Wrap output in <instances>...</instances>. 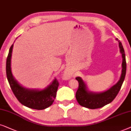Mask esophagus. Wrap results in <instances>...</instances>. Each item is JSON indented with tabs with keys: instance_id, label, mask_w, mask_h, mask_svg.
I'll use <instances>...</instances> for the list:
<instances>
[{
	"instance_id": "34e87169",
	"label": "esophagus",
	"mask_w": 131,
	"mask_h": 131,
	"mask_svg": "<svg viewBox=\"0 0 131 131\" xmlns=\"http://www.w3.org/2000/svg\"><path fill=\"white\" fill-rule=\"evenodd\" d=\"M64 77L65 78H69V74L67 72H65V73H64Z\"/></svg>"
}]
</instances>
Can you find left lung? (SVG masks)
<instances>
[{
	"label": "left lung",
	"instance_id": "left-lung-1",
	"mask_svg": "<svg viewBox=\"0 0 131 131\" xmlns=\"http://www.w3.org/2000/svg\"><path fill=\"white\" fill-rule=\"evenodd\" d=\"M118 42L120 52L122 57V74L119 80L116 84L105 91L102 92H93L88 89L86 83L80 77H77L75 79L78 81L79 86L76 92L77 101L80 105L90 109H96L101 108L110 103L114 100L118 92L120 91L122 84L124 81L126 71V62L125 51L121 42L116 38Z\"/></svg>",
	"mask_w": 131,
	"mask_h": 131
}]
</instances>
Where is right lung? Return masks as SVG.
Wrapping results in <instances>:
<instances>
[{"label":"right lung","instance_id":"right-lung-1","mask_svg":"<svg viewBox=\"0 0 131 131\" xmlns=\"http://www.w3.org/2000/svg\"><path fill=\"white\" fill-rule=\"evenodd\" d=\"M14 44L10 47L6 59V72L7 79L12 91L19 102L26 107L35 110H43L51 106L54 102L59 87L58 81H53L43 89H27L22 86L13 76L11 62Z\"/></svg>","mask_w":131,"mask_h":131}]
</instances>
